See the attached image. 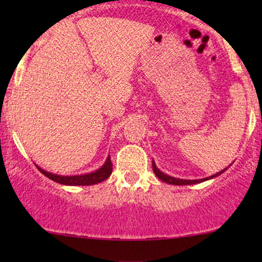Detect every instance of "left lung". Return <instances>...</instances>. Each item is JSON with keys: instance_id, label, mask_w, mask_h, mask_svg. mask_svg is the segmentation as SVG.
Wrapping results in <instances>:
<instances>
[{"instance_id": "obj_1", "label": "left lung", "mask_w": 262, "mask_h": 262, "mask_svg": "<svg viewBox=\"0 0 262 262\" xmlns=\"http://www.w3.org/2000/svg\"><path fill=\"white\" fill-rule=\"evenodd\" d=\"M152 170H154L155 175L158 176L159 179L161 180V181H164V182H166V183H170V185H179V186H181V185L182 186L183 185H193V183H198V182H202V181H206V180H208V179H203V180H180V179H175V177L167 176V175H165L164 172H161V171L159 170L158 167H156V165H155L154 161H152ZM219 173H222V171H221V172L215 173V175L210 176L209 179H213V177L218 176Z\"/></svg>"}]
</instances>
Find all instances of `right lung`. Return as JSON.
<instances>
[{"mask_svg":"<svg viewBox=\"0 0 262 262\" xmlns=\"http://www.w3.org/2000/svg\"><path fill=\"white\" fill-rule=\"evenodd\" d=\"M38 167V166H37ZM113 165L111 161V158L108 156L107 161L104 162L103 166L101 169L91 173H86V175H79V176H60V175H54V173L44 171L40 167H38V170L43 173L44 176H47L48 179L53 180V181L61 183V185H68V186H91L96 185V183H100L104 180H107L108 177L112 173Z\"/></svg>","mask_w":262,"mask_h":262,"instance_id":"add662e5","label":"right lung"}]
</instances>
